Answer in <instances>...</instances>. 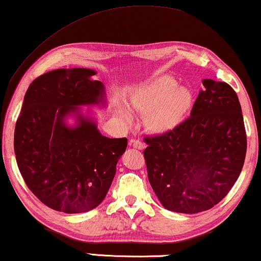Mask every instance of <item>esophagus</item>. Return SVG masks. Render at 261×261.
<instances>
[{
    "instance_id": "obj_1",
    "label": "esophagus",
    "mask_w": 261,
    "mask_h": 261,
    "mask_svg": "<svg viewBox=\"0 0 261 261\" xmlns=\"http://www.w3.org/2000/svg\"><path fill=\"white\" fill-rule=\"evenodd\" d=\"M130 146L135 147V149H138V150H144L145 149V144H144L142 141H139V139H130Z\"/></svg>"
}]
</instances>
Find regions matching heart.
Returning a JSON list of instances; mask_svg holds the SVG:
<instances>
[{
  "label": "heart",
  "mask_w": 261,
  "mask_h": 261,
  "mask_svg": "<svg viewBox=\"0 0 261 261\" xmlns=\"http://www.w3.org/2000/svg\"><path fill=\"white\" fill-rule=\"evenodd\" d=\"M132 109L145 114L146 129L153 134H166L179 126L189 115L193 104L190 89L179 87L172 76L158 79L136 88L129 96ZM118 114L130 122L131 114L125 107L117 108Z\"/></svg>",
  "instance_id": "1"
}]
</instances>
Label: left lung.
<instances>
[{
  "instance_id": "obj_1",
  "label": "left lung",
  "mask_w": 261,
  "mask_h": 261,
  "mask_svg": "<svg viewBox=\"0 0 261 261\" xmlns=\"http://www.w3.org/2000/svg\"><path fill=\"white\" fill-rule=\"evenodd\" d=\"M191 116L166 134L147 136V177L165 208H212L242 172L247 141L238 96L225 82L204 80Z\"/></svg>"
}]
</instances>
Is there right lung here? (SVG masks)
Returning a JSON list of instances; mask_svg holds the SVG:
<instances>
[{
  "instance_id": "right-lung-1",
  "label": "right lung",
  "mask_w": 261,
  "mask_h": 261,
  "mask_svg": "<svg viewBox=\"0 0 261 261\" xmlns=\"http://www.w3.org/2000/svg\"><path fill=\"white\" fill-rule=\"evenodd\" d=\"M92 69H57L29 85L15 126L14 149L29 190L48 207L90 211L102 203L125 152L127 139L100 135L80 106L103 104L104 84ZM73 113L75 127L65 117Z\"/></svg>"
}]
</instances>
